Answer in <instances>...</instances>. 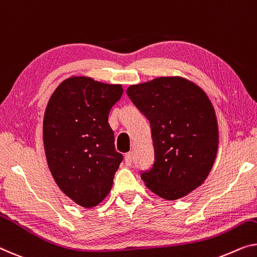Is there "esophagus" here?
Masks as SVG:
<instances>
[{
	"label": "esophagus",
	"mask_w": 257,
	"mask_h": 257,
	"mask_svg": "<svg viewBox=\"0 0 257 257\" xmlns=\"http://www.w3.org/2000/svg\"><path fill=\"white\" fill-rule=\"evenodd\" d=\"M124 162L128 166L132 165V163H133V153L132 152L125 153V155H124Z\"/></svg>",
	"instance_id": "34e87169"
}]
</instances>
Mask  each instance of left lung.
Listing matches in <instances>:
<instances>
[{"label":"left lung","mask_w":257,"mask_h":257,"mask_svg":"<svg viewBox=\"0 0 257 257\" xmlns=\"http://www.w3.org/2000/svg\"><path fill=\"white\" fill-rule=\"evenodd\" d=\"M127 94L151 125L155 164L142 180L165 200L186 196L208 178L217 156L211 101L200 86L178 76L130 85Z\"/></svg>","instance_id":"1"}]
</instances>
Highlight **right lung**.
I'll return each mask as SVG.
<instances>
[{"label": "right lung", "instance_id": "1", "mask_svg": "<svg viewBox=\"0 0 257 257\" xmlns=\"http://www.w3.org/2000/svg\"><path fill=\"white\" fill-rule=\"evenodd\" d=\"M122 93L120 84L75 76L56 87L46 107L43 136L49 171L59 188L83 208H93L108 195L123 159L108 123Z\"/></svg>", "mask_w": 257, "mask_h": 257}]
</instances>
